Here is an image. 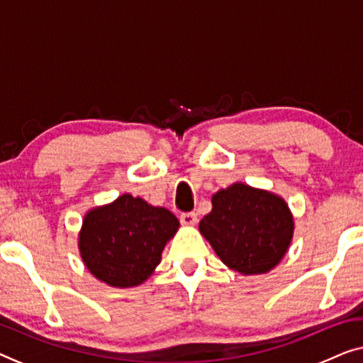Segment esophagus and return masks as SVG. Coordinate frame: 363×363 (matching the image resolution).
Returning <instances> with one entry per match:
<instances>
[{
  "instance_id": "esophagus-1",
  "label": "esophagus",
  "mask_w": 363,
  "mask_h": 363,
  "mask_svg": "<svg viewBox=\"0 0 363 363\" xmlns=\"http://www.w3.org/2000/svg\"><path fill=\"white\" fill-rule=\"evenodd\" d=\"M180 220L183 225H194L198 223V216L196 213H183L180 216Z\"/></svg>"
}]
</instances>
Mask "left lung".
<instances>
[{
  "mask_svg": "<svg viewBox=\"0 0 363 363\" xmlns=\"http://www.w3.org/2000/svg\"><path fill=\"white\" fill-rule=\"evenodd\" d=\"M211 203V213L199 220V233L224 265L242 275H260L280 264L295 230L285 199L234 183L214 193Z\"/></svg>",
  "mask_w": 363,
  "mask_h": 363,
  "instance_id": "obj_1",
  "label": "left lung"
}]
</instances>
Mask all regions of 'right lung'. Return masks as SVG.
I'll return each instance as SVG.
<instances>
[{
	"label": "right lung",
	"instance_id": "add662e5",
	"mask_svg": "<svg viewBox=\"0 0 363 363\" xmlns=\"http://www.w3.org/2000/svg\"><path fill=\"white\" fill-rule=\"evenodd\" d=\"M178 228L180 223L169 209L125 193L85 214L78 249L99 281L116 288L138 286L160 264L162 250Z\"/></svg>",
	"mask_w": 363,
	"mask_h": 363
}]
</instances>
